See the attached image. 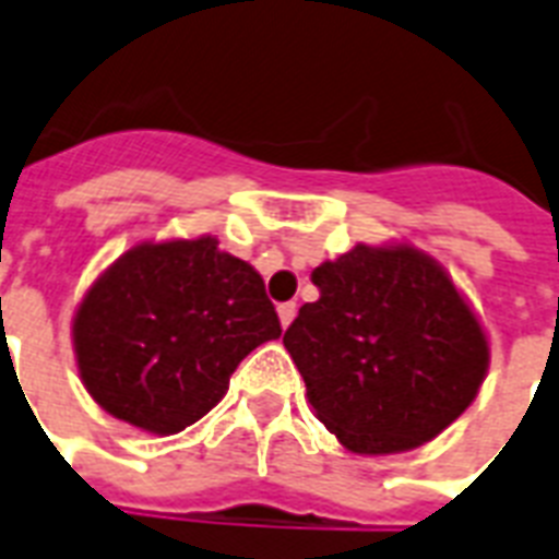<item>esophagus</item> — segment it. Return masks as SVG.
<instances>
[{"label":"esophagus","mask_w":559,"mask_h":559,"mask_svg":"<svg viewBox=\"0 0 559 559\" xmlns=\"http://www.w3.org/2000/svg\"><path fill=\"white\" fill-rule=\"evenodd\" d=\"M298 307L293 305V301H287V305L278 307V319H281V328H289L293 324V319H296Z\"/></svg>","instance_id":"obj_1"}]
</instances>
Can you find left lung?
I'll use <instances>...</instances> for the list:
<instances>
[{"instance_id":"8db88e82","label":"left lung","mask_w":559,"mask_h":559,"mask_svg":"<svg viewBox=\"0 0 559 559\" xmlns=\"http://www.w3.org/2000/svg\"><path fill=\"white\" fill-rule=\"evenodd\" d=\"M310 278L319 301L298 310L284 348L345 450H417L464 415L490 368V342L432 254L403 240L357 243Z\"/></svg>"}]
</instances>
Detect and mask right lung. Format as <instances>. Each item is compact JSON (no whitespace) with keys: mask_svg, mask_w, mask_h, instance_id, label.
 Returning <instances> with one entry per match:
<instances>
[{"mask_svg":"<svg viewBox=\"0 0 559 559\" xmlns=\"http://www.w3.org/2000/svg\"><path fill=\"white\" fill-rule=\"evenodd\" d=\"M278 336L263 278L214 235L135 243L92 281L72 319L90 397L159 438L209 415L240 359Z\"/></svg>","mask_w":559,"mask_h":559,"instance_id":"add662e5","label":"right lung"}]
</instances>
